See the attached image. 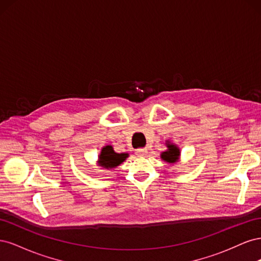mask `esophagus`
I'll return each mask as SVG.
<instances>
[{
    "mask_svg": "<svg viewBox=\"0 0 261 261\" xmlns=\"http://www.w3.org/2000/svg\"><path fill=\"white\" fill-rule=\"evenodd\" d=\"M136 154L138 156H145L147 154V149L146 148H139L136 150Z\"/></svg>",
    "mask_w": 261,
    "mask_h": 261,
    "instance_id": "1",
    "label": "esophagus"
}]
</instances>
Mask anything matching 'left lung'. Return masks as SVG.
I'll use <instances>...</instances> for the list:
<instances>
[{
  "label": "left lung",
  "instance_id": "1",
  "mask_svg": "<svg viewBox=\"0 0 261 261\" xmlns=\"http://www.w3.org/2000/svg\"><path fill=\"white\" fill-rule=\"evenodd\" d=\"M167 147H168L167 151L161 153V159L164 160L165 162H169V163L177 162L179 159V154H180L178 147H176L174 144L169 143V141L167 143Z\"/></svg>",
  "mask_w": 261,
  "mask_h": 261
}]
</instances>
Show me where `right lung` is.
<instances>
[{
	"instance_id": "right-lung-1",
	"label": "right lung",
	"mask_w": 261,
	"mask_h": 261,
	"mask_svg": "<svg viewBox=\"0 0 261 261\" xmlns=\"http://www.w3.org/2000/svg\"><path fill=\"white\" fill-rule=\"evenodd\" d=\"M128 153H116L112 146H106L101 149L98 163L103 169H113L125 161Z\"/></svg>"
}]
</instances>
